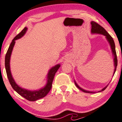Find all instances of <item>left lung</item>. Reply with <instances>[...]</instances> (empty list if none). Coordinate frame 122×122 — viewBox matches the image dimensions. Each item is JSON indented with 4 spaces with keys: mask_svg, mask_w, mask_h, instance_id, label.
Segmentation results:
<instances>
[{
    "mask_svg": "<svg viewBox=\"0 0 122 122\" xmlns=\"http://www.w3.org/2000/svg\"><path fill=\"white\" fill-rule=\"evenodd\" d=\"M91 26H92V29H91V32L92 33H97V34H101L104 35L106 37V38L108 40V41L110 43V46H111V48L112 49V51L113 54L114 56V66H115V70H114V74H115V73L116 69H117V53H116V50H115V43L114 41V40H113L112 37L110 36L108 33H107V31H106L105 29L103 28L102 26H100V25H99L98 23H96V22H94V21H92L91 22ZM75 82V85H76V86L79 88V89H80L81 91H82V92H85V93H95L94 92H90V91H85L84 89H82L81 88H80V86L76 84V82ZM108 85L104 87L103 89H102L101 91L99 92H102L103 91H104V89H106V88L107 87Z\"/></svg>",
    "mask_w": 122,
    "mask_h": 122,
    "instance_id": "8db88e82",
    "label": "left lung"
}]
</instances>
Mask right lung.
Listing matches in <instances>:
<instances>
[{
	"label": "right lung",
	"mask_w": 122,
	"mask_h": 122,
	"mask_svg": "<svg viewBox=\"0 0 122 122\" xmlns=\"http://www.w3.org/2000/svg\"><path fill=\"white\" fill-rule=\"evenodd\" d=\"M26 30H27V28L25 27L19 33L17 36L15 37L14 38L12 41L10 45L8 47L7 51L6 54H5V68L6 70L7 75V77L8 80H9L10 83L14 89L19 93L20 96L22 97H25V99H27L29 101L34 102L36 100H38V99H41V98L44 97L45 96H46L47 93L49 92L52 86V82L53 80L54 79V76H55L56 73L58 71V68L60 67V64L56 65L55 66L53 67L50 70L49 72L47 75V81L46 85H45L44 88H42L38 91H29L27 89H23V88L20 87L16 84V82L14 80L13 78H12L10 68V57L12 49H13L15 43V40H18V39L20 38L23 36V35L25 34Z\"/></svg>",
	"instance_id": "obj_1"
}]
</instances>
